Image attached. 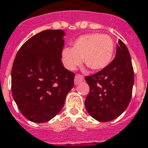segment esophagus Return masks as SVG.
Masks as SVG:
<instances>
[{
  "label": "esophagus",
  "mask_w": 148,
  "mask_h": 148,
  "mask_svg": "<svg viewBox=\"0 0 148 148\" xmlns=\"http://www.w3.org/2000/svg\"><path fill=\"white\" fill-rule=\"evenodd\" d=\"M83 79H84V77H83L82 74H77V75L75 76V77H74V84L77 85V83H79L80 82L82 81Z\"/></svg>",
  "instance_id": "esophagus-1"
}]
</instances>
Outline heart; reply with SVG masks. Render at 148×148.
<instances>
[{
    "label": "heart",
    "instance_id": "obj_1",
    "mask_svg": "<svg viewBox=\"0 0 148 148\" xmlns=\"http://www.w3.org/2000/svg\"><path fill=\"white\" fill-rule=\"evenodd\" d=\"M114 42L110 36L100 34L82 35L72 44V48L62 50V58L65 67L74 71L84 63L93 71H100L107 66L113 58Z\"/></svg>",
    "mask_w": 148,
    "mask_h": 148
}]
</instances>
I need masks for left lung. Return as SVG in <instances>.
<instances>
[{
    "label": "left lung",
    "instance_id": "left-lung-1",
    "mask_svg": "<svg viewBox=\"0 0 148 148\" xmlns=\"http://www.w3.org/2000/svg\"><path fill=\"white\" fill-rule=\"evenodd\" d=\"M90 86L85 106L90 115L99 122L118 118L131 102L134 70L127 46L121 40L116 56L107 66L85 77Z\"/></svg>",
    "mask_w": 148,
    "mask_h": 148
}]
</instances>
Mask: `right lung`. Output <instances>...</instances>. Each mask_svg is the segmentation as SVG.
I'll return each mask as SVG.
<instances>
[{
  "label": "right lung",
  "mask_w": 148,
  "mask_h": 148,
  "mask_svg": "<svg viewBox=\"0 0 148 148\" xmlns=\"http://www.w3.org/2000/svg\"><path fill=\"white\" fill-rule=\"evenodd\" d=\"M64 32L47 29L21 45L12 68L11 88L21 114L34 123H45L63 107L74 87L75 74L62 62Z\"/></svg>",
  "instance_id": "add662e5"
}]
</instances>
